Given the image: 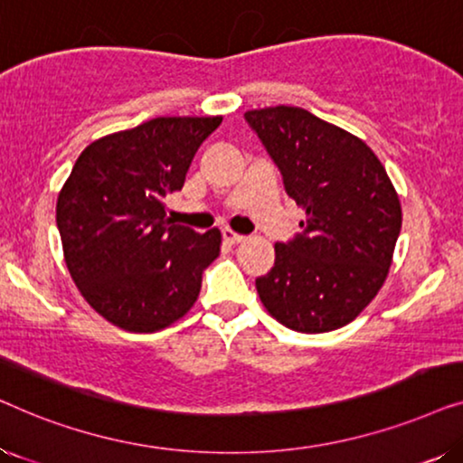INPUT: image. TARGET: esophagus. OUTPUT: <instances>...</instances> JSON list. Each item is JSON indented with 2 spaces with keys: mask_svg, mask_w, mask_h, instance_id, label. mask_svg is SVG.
<instances>
[{
  "mask_svg": "<svg viewBox=\"0 0 463 463\" xmlns=\"http://www.w3.org/2000/svg\"><path fill=\"white\" fill-rule=\"evenodd\" d=\"M223 238H225L227 242H230V244H240V242H244V236H242V233H238V232H233V230H223Z\"/></svg>",
  "mask_w": 463,
  "mask_h": 463,
  "instance_id": "obj_1",
  "label": "esophagus"
}]
</instances>
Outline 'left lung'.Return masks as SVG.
<instances>
[{
    "label": "left lung",
    "mask_w": 463,
    "mask_h": 463,
    "mask_svg": "<svg viewBox=\"0 0 463 463\" xmlns=\"http://www.w3.org/2000/svg\"><path fill=\"white\" fill-rule=\"evenodd\" d=\"M303 208V233L278 242L257 278L269 316L297 333H328L356 318L388 278L402 208L383 164L363 138L301 107L244 113Z\"/></svg>",
    "instance_id": "obj_1"
}]
</instances>
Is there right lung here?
<instances>
[{
	"label": "right lung",
	"instance_id": "add662e5",
	"mask_svg": "<svg viewBox=\"0 0 463 463\" xmlns=\"http://www.w3.org/2000/svg\"><path fill=\"white\" fill-rule=\"evenodd\" d=\"M221 116H166L100 137L59 192L56 225L75 287L94 312L130 333H156L194 307L202 274L221 252L217 227L170 223L202 141Z\"/></svg>",
	"mask_w": 463,
	"mask_h": 463
}]
</instances>
